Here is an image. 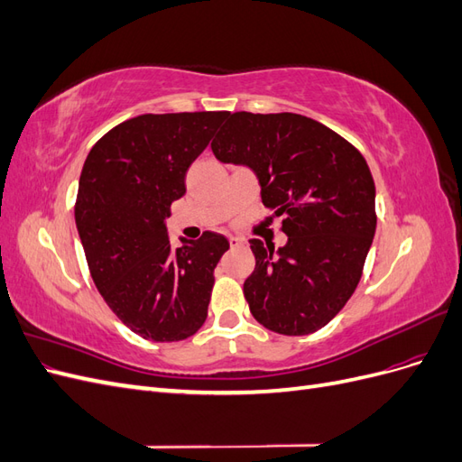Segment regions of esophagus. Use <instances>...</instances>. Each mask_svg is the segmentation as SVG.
<instances>
[{
	"mask_svg": "<svg viewBox=\"0 0 462 462\" xmlns=\"http://www.w3.org/2000/svg\"><path fill=\"white\" fill-rule=\"evenodd\" d=\"M229 245H231V248H241L246 243L243 239H239V236H229Z\"/></svg>",
	"mask_w": 462,
	"mask_h": 462,
	"instance_id": "1",
	"label": "esophagus"
}]
</instances>
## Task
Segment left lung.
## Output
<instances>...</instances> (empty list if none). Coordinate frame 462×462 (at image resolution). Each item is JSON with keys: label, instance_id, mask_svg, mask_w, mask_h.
Segmentation results:
<instances>
[{"label": "left lung", "instance_id": "obj_1", "mask_svg": "<svg viewBox=\"0 0 462 462\" xmlns=\"http://www.w3.org/2000/svg\"><path fill=\"white\" fill-rule=\"evenodd\" d=\"M212 152L256 173L263 206L283 216L289 236L275 254L250 239L256 265L243 287L250 312L282 335L321 329L353 297L375 233L365 156L310 117L248 111L227 116Z\"/></svg>", "mask_w": 462, "mask_h": 462}]
</instances>
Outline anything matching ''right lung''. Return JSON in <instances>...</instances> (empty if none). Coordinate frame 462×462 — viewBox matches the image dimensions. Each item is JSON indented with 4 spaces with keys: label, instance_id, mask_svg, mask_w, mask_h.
I'll return each instance as SVG.
<instances>
[{
    "label": "right lung",
    "instance_id": "1",
    "mask_svg": "<svg viewBox=\"0 0 462 462\" xmlns=\"http://www.w3.org/2000/svg\"><path fill=\"white\" fill-rule=\"evenodd\" d=\"M227 116L127 119L92 146L82 167L75 221L94 285L123 324L148 341H183L206 321L214 270L229 241L204 231L173 250L165 217L187 192L190 163Z\"/></svg>",
    "mask_w": 462,
    "mask_h": 462
}]
</instances>
